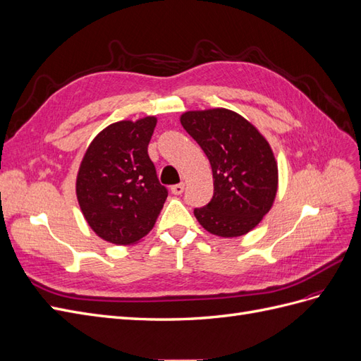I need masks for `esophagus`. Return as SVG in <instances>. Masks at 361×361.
I'll list each match as a JSON object with an SVG mask.
<instances>
[{
  "label": "esophagus",
  "instance_id": "1",
  "mask_svg": "<svg viewBox=\"0 0 361 361\" xmlns=\"http://www.w3.org/2000/svg\"><path fill=\"white\" fill-rule=\"evenodd\" d=\"M185 190V185L183 183H178V185H173V187L170 188V191L174 194V195H180Z\"/></svg>",
  "mask_w": 361,
  "mask_h": 361
}]
</instances>
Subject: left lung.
I'll use <instances>...</instances> for the list:
<instances>
[{
    "label": "left lung",
    "mask_w": 361,
    "mask_h": 361,
    "mask_svg": "<svg viewBox=\"0 0 361 361\" xmlns=\"http://www.w3.org/2000/svg\"><path fill=\"white\" fill-rule=\"evenodd\" d=\"M185 130L212 167L214 195L194 215L204 231L221 238L248 233L276 200L279 167L267 138L247 118L227 108L187 111Z\"/></svg>",
    "instance_id": "8db88e82"
}]
</instances>
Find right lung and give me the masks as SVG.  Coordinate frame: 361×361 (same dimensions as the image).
Returning <instances> with one entry per match:
<instances>
[{"instance_id":"obj_1","label":"right lung","mask_w":361,"mask_h":361,"mask_svg":"<svg viewBox=\"0 0 361 361\" xmlns=\"http://www.w3.org/2000/svg\"><path fill=\"white\" fill-rule=\"evenodd\" d=\"M157 117L111 123L87 147L76 176V199L104 241L133 245L154 228L167 199L147 154Z\"/></svg>"}]
</instances>
